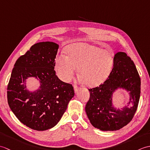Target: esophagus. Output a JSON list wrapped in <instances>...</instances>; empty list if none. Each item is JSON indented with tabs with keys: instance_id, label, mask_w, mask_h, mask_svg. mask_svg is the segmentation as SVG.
I'll list each match as a JSON object with an SVG mask.
<instances>
[{
	"instance_id": "esophagus-1",
	"label": "esophagus",
	"mask_w": 150,
	"mask_h": 150,
	"mask_svg": "<svg viewBox=\"0 0 150 150\" xmlns=\"http://www.w3.org/2000/svg\"><path fill=\"white\" fill-rule=\"evenodd\" d=\"M74 91H75V93H77L78 91H79V88L76 85L74 86Z\"/></svg>"
}]
</instances>
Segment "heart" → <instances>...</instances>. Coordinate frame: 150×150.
<instances>
[{"mask_svg":"<svg viewBox=\"0 0 150 150\" xmlns=\"http://www.w3.org/2000/svg\"><path fill=\"white\" fill-rule=\"evenodd\" d=\"M66 52L68 55L57 57L55 64L57 76L64 82L69 81L79 68L80 82L95 87L106 81L112 71L114 53L111 49L76 42L67 47Z\"/></svg>","mask_w":150,"mask_h":150,"instance_id":"heart-1","label":"heart"}]
</instances>
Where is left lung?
Instances as JSON below:
<instances>
[{
  "label": "left lung",
  "mask_w": 150,
  "mask_h": 150,
  "mask_svg": "<svg viewBox=\"0 0 150 150\" xmlns=\"http://www.w3.org/2000/svg\"><path fill=\"white\" fill-rule=\"evenodd\" d=\"M118 89L129 95L128 103L120 108L112 101L113 94ZM88 90L90 97L85 110L92 126L102 131H115L127 125L134 116L141 95V78L130 57L118 52L109 77L98 87Z\"/></svg>",
  "instance_id": "1"
}]
</instances>
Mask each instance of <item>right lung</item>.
I'll return each instance as SVG.
<instances>
[{
    "label": "right lung",
    "mask_w": 150,
    "mask_h": 150,
    "mask_svg": "<svg viewBox=\"0 0 150 150\" xmlns=\"http://www.w3.org/2000/svg\"><path fill=\"white\" fill-rule=\"evenodd\" d=\"M59 47L50 41L33 45L16 61L8 86V103L12 112L22 124L37 131L57 125L75 95L72 85L55 75ZM29 78L39 81L37 90H28Z\"/></svg>",
    "instance_id": "right-lung-1"
}]
</instances>
